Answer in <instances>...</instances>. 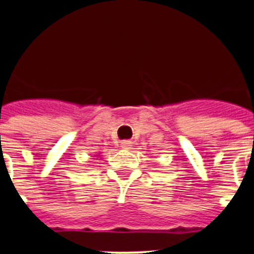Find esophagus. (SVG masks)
<instances>
[{
    "instance_id": "obj_1",
    "label": "esophagus",
    "mask_w": 254,
    "mask_h": 254,
    "mask_svg": "<svg viewBox=\"0 0 254 254\" xmlns=\"http://www.w3.org/2000/svg\"><path fill=\"white\" fill-rule=\"evenodd\" d=\"M121 146H122L123 149H129L132 146V142L128 141V140H123V141L121 142Z\"/></svg>"
}]
</instances>
